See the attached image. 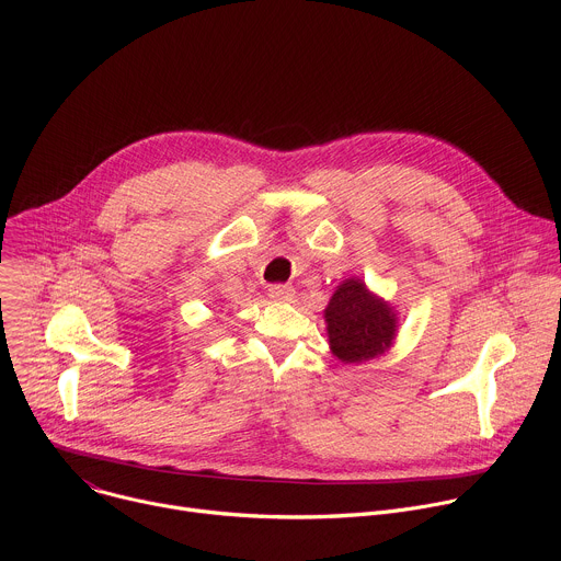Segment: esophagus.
Here are the masks:
<instances>
[{
	"instance_id": "esophagus-1",
	"label": "esophagus",
	"mask_w": 561,
	"mask_h": 561,
	"mask_svg": "<svg viewBox=\"0 0 561 561\" xmlns=\"http://www.w3.org/2000/svg\"><path fill=\"white\" fill-rule=\"evenodd\" d=\"M268 297H271L273 301L290 304V301H295L297 293H295L293 286H282V284H277V286H271V288H268Z\"/></svg>"
}]
</instances>
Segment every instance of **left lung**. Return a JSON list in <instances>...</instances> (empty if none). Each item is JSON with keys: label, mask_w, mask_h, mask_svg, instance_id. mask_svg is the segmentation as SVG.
Here are the masks:
<instances>
[{"label": "left lung", "mask_w": 561, "mask_h": 561, "mask_svg": "<svg viewBox=\"0 0 561 561\" xmlns=\"http://www.w3.org/2000/svg\"><path fill=\"white\" fill-rule=\"evenodd\" d=\"M324 322L331 353L342 364L355 366L386 355L399 329L394 306L359 277H348L335 288Z\"/></svg>", "instance_id": "obj_1"}]
</instances>
